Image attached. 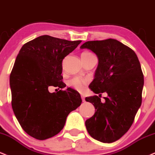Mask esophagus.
I'll return each instance as SVG.
<instances>
[{"instance_id":"esophagus-1","label":"esophagus","mask_w":155,"mask_h":155,"mask_svg":"<svg viewBox=\"0 0 155 155\" xmlns=\"http://www.w3.org/2000/svg\"><path fill=\"white\" fill-rule=\"evenodd\" d=\"M81 99H82V101L84 102V101H85V96L83 95H81Z\"/></svg>"}]
</instances>
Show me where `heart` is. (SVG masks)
<instances>
[{
    "label": "heart",
    "mask_w": 155,
    "mask_h": 155,
    "mask_svg": "<svg viewBox=\"0 0 155 155\" xmlns=\"http://www.w3.org/2000/svg\"><path fill=\"white\" fill-rule=\"evenodd\" d=\"M91 53L89 52H83L81 55H91ZM87 83H88V81L85 78H82L79 77H75L72 78L68 82V84L70 86L73 88L75 90L78 91H83L85 88Z\"/></svg>",
    "instance_id": "b5f03b06"
}]
</instances>
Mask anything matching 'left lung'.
I'll use <instances>...</instances> for the list:
<instances>
[{
	"label": "left lung",
	"instance_id": "1",
	"mask_svg": "<svg viewBox=\"0 0 155 155\" xmlns=\"http://www.w3.org/2000/svg\"><path fill=\"white\" fill-rule=\"evenodd\" d=\"M81 48L96 54L99 64L89 85L95 94L85 98L95 113L85 121L88 134L103 143L120 139L129 130L142 101L143 74L136 53L117 40L87 41ZM107 94L101 101L102 92Z\"/></svg>",
	"mask_w": 155,
	"mask_h": 155
}]
</instances>
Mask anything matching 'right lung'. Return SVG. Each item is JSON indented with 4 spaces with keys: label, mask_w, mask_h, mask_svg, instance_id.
I'll return each instance as SVG.
<instances>
[{
    "label": "right lung",
    "mask_w": 155,
    "mask_h": 155,
    "mask_svg": "<svg viewBox=\"0 0 155 155\" xmlns=\"http://www.w3.org/2000/svg\"><path fill=\"white\" fill-rule=\"evenodd\" d=\"M81 43L42 35L24 44L16 56L10 74L12 106L21 128L35 139L59 134L68 114L81 105V95L74 89L48 91L49 86H66L62 61Z\"/></svg>",
    "instance_id": "add662e5"
}]
</instances>
